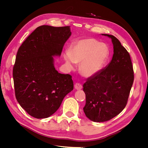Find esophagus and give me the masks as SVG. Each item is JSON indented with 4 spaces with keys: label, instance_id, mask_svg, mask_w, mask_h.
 <instances>
[{
    "label": "esophagus",
    "instance_id": "obj_1",
    "mask_svg": "<svg viewBox=\"0 0 148 148\" xmlns=\"http://www.w3.org/2000/svg\"><path fill=\"white\" fill-rule=\"evenodd\" d=\"M74 88H75V89L79 90L82 88V85H81L80 83H76L74 85Z\"/></svg>",
    "mask_w": 148,
    "mask_h": 148
}]
</instances>
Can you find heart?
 Wrapping results in <instances>:
<instances>
[{"label":"heart","instance_id":"1","mask_svg":"<svg viewBox=\"0 0 148 148\" xmlns=\"http://www.w3.org/2000/svg\"><path fill=\"white\" fill-rule=\"evenodd\" d=\"M109 54V48L106 44L99 42L95 39L88 38L74 42L71 52L65 53L64 59L70 69L73 68L74 63L81 64V74L84 77H91L101 71Z\"/></svg>","mask_w":148,"mask_h":148}]
</instances>
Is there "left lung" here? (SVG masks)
I'll return each instance as SVG.
<instances>
[{"mask_svg":"<svg viewBox=\"0 0 148 148\" xmlns=\"http://www.w3.org/2000/svg\"><path fill=\"white\" fill-rule=\"evenodd\" d=\"M114 54L106 69L89 77L83 84L86 104L83 111L91 121L103 122L120 113L127 105L134 82V70L129 53L112 35Z\"/></svg>","mask_w":148,"mask_h":148,"instance_id":"left-lung-1","label":"left lung"}]
</instances>
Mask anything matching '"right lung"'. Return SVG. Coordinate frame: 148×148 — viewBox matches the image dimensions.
<instances>
[{
	"label": "right lung",
	"mask_w": 148,
	"mask_h": 148,
	"mask_svg": "<svg viewBox=\"0 0 148 148\" xmlns=\"http://www.w3.org/2000/svg\"><path fill=\"white\" fill-rule=\"evenodd\" d=\"M71 35L70 26L42 25L18 49L12 72L15 95L31 116L49 117L74 88L71 75L59 73L54 65Z\"/></svg>",
	"instance_id": "obj_1"
}]
</instances>
